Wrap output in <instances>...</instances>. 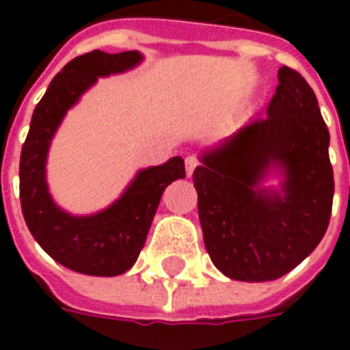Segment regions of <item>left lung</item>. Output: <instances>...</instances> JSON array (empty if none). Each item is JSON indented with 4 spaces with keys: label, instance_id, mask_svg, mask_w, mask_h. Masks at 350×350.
<instances>
[{
    "label": "left lung",
    "instance_id": "left-lung-1",
    "mask_svg": "<svg viewBox=\"0 0 350 350\" xmlns=\"http://www.w3.org/2000/svg\"><path fill=\"white\" fill-rule=\"evenodd\" d=\"M140 62L142 54L137 50L120 54L93 50L75 57L52 79L31 116L20 153L22 213L37 243L72 271L110 278L129 270L144 247L163 191L183 172L182 157L138 168L114 202L86 215L64 210L50 193L49 150L67 110L99 79L129 71Z\"/></svg>",
    "mask_w": 350,
    "mask_h": 350
}]
</instances>
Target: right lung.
<instances>
[{"instance_id":"add662e5","label":"right lung","mask_w":350,"mask_h":350,"mask_svg":"<svg viewBox=\"0 0 350 350\" xmlns=\"http://www.w3.org/2000/svg\"><path fill=\"white\" fill-rule=\"evenodd\" d=\"M304 82L278 90L268 120L202 153L193 172L206 250L236 281H271L323 240L334 198L328 131ZM271 170L282 189L266 190ZM185 176L183 170L180 178Z\"/></svg>"}]
</instances>
